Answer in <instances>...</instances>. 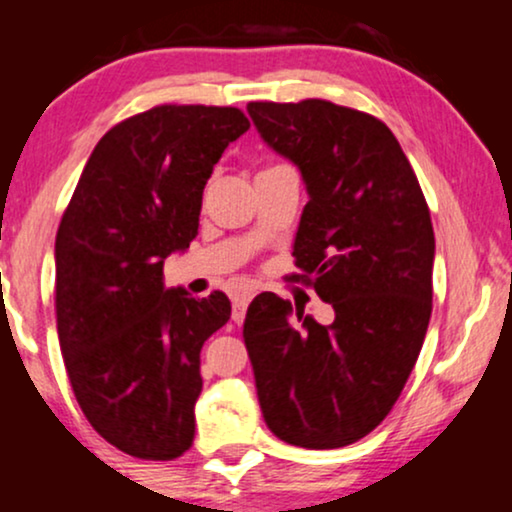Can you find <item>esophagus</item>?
<instances>
[{"mask_svg": "<svg viewBox=\"0 0 512 512\" xmlns=\"http://www.w3.org/2000/svg\"><path fill=\"white\" fill-rule=\"evenodd\" d=\"M252 296H255V293L252 291H243V293H238L236 298H233V313H231V317H233V322H243L245 320V310H248V303L252 301Z\"/></svg>", "mask_w": 512, "mask_h": 512, "instance_id": "1", "label": "esophagus"}]
</instances>
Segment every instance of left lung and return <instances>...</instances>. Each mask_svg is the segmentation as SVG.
Returning a JSON list of instances; mask_svg holds the SVG:
<instances>
[{
    "instance_id": "8db88e82",
    "label": "left lung",
    "mask_w": 512,
    "mask_h": 512,
    "mask_svg": "<svg viewBox=\"0 0 512 512\" xmlns=\"http://www.w3.org/2000/svg\"><path fill=\"white\" fill-rule=\"evenodd\" d=\"M269 149L308 192L293 240L301 274L334 308L320 325L260 293L243 339L269 431L332 450L390 414L424 344L433 301V238L424 192L383 122L327 101L248 103Z\"/></svg>"
}]
</instances>
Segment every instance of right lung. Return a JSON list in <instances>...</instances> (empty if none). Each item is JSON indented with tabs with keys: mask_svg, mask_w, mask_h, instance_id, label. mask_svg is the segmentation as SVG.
Instances as JSON below:
<instances>
[{
	"mask_svg": "<svg viewBox=\"0 0 512 512\" xmlns=\"http://www.w3.org/2000/svg\"><path fill=\"white\" fill-rule=\"evenodd\" d=\"M250 129L238 108L158 105L110 129L88 156L55 240L57 334L69 383L101 436L142 460L195 438L199 351L231 317L226 293L163 284L197 236L202 192Z\"/></svg>",
	"mask_w": 512,
	"mask_h": 512,
	"instance_id": "obj_1",
	"label": "right lung"
}]
</instances>
